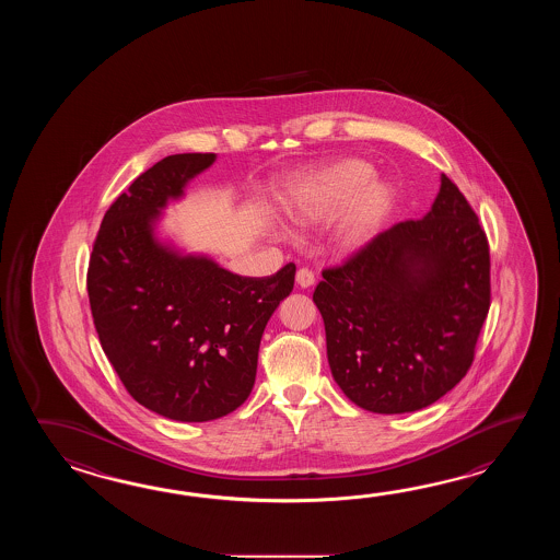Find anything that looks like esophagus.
I'll use <instances>...</instances> for the list:
<instances>
[{
	"label": "esophagus",
	"instance_id": "esophagus-1",
	"mask_svg": "<svg viewBox=\"0 0 560 560\" xmlns=\"http://www.w3.org/2000/svg\"><path fill=\"white\" fill-rule=\"evenodd\" d=\"M296 282L300 288H310V285L316 282V278H314V272L308 270V268H300L296 272Z\"/></svg>",
	"mask_w": 560,
	"mask_h": 560
}]
</instances>
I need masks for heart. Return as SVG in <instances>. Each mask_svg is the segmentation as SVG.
Masks as SVG:
<instances>
[{
    "label": "heart",
    "instance_id": "b5f03b06",
    "mask_svg": "<svg viewBox=\"0 0 560 560\" xmlns=\"http://www.w3.org/2000/svg\"><path fill=\"white\" fill-rule=\"evenodd\" d=\"M374 172L360 160H345L302 179L285 198V212L298 224H316L352 203L342 228V244L352 250L369 242L393 202L386 184L370 180Z\"/></svg>",
    "mask_w": 560,
    "mask_h": 560
}]
</instances>
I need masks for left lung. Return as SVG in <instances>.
I'll list each match as a JSON object with an SVG mask.
<instances>
[{
  "instance_id": "obj_1",
  "label": "left lung",
  "mask_w": 560,
  "mask_h": 560,
  "mask_svg": "<svg viewBox=\"0 0 560 560\" xmlns=\"http://www.w3.org/2000/svg\"><path fill=\"white\" fill-rule=\"evenodd\" d=\"M322 278L312 298L328 364L354 405L415 412L465 378L490 308V250L448 176L429 214L376 234Z\"/></svg>"
}]
</instances>
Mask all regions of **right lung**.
Returning a JSON list of instances; mask_svg holds the SVG:
<instances>
[{
	"instance_id": "add662e5",
	"label": "right lung",
	"mask_w": 560,
	"mask_h": 560,
	"mask_svg": "<svg viewBox=\"0 0 560 560\" xmlns=\"http://www.w3.org/2000/svg\"><path fill=\"white\" fill-rule=\"evenodd\" d=\"M214 160L167 155L133 179L107 208L88 266L90 308L109 364L136 402L179 422L244 405L264 328L296 276L292 262L266 278L232 275L155 242L160 208Z\"/></svg>"
}]
</instances>
